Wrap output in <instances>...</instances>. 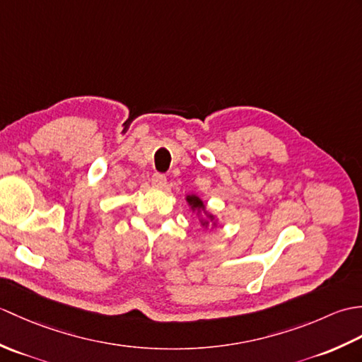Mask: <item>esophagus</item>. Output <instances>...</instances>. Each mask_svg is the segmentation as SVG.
<instances>
[{
    "mask_svg": "<svg viewBox=\"0 0 362 362\" xmlns=\"http://www.w3.org/2000/svg\"><path fill=\"white\" fill-rule=\"evenodd\" d=\"M151 183H152V187H156V188H165L166 183H168L166 175L165 174H160V173H156V174L152 175Z\"/></svg>",
    "mask_w": 362,
    "mask_h": 362,
    "instance_id": "1",
    "label": "esophagus"
}]
</instances>
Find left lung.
<instances>
[{
    "mask_svg": "<svg viewBox=\"0 0 362 362\" xmlns=\"http://www.w3.org/2000/svg\"><path fill=\"white\" fill-rule=\"evenodd\" d=\"M188 202L191 206H193V209H204L202 201L196 196H188Z\"/></svg>",
    "mask_w": 362,
    "mask_h": 362,
    "instance_id": "8db88e82",
    "label": "left lung"
}]
</instances>
